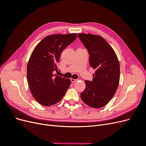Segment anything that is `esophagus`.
Wrapping results in <instances>:
<instances>
[{
  "label": "esophagus",
  "instance_id": "34e87169",
  "mask_svg": "<svg viewBox=\"0 0 146 146\" xmlns=\"http://www.w3.org/2000/svg\"><path fill=\"white\" fill-rule=\"evenodd\" d=\"M70 81H71L72 83H74V82H76L77 81V79H74V78H70Z\"/></svg>",
  "mask_w": 146,
  "mask_h": 146
}]
</instances>
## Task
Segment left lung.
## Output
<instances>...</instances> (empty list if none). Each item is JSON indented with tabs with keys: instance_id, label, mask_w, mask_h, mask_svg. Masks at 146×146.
Returning <instances> with one entry per match:
<instances>
[{
	"instance_id": "obj_1",
	"label": "left lung",
	"mask_w": 146,
	"mask_h": 146,
	"mask_svg": "<svg viewBox=\"0 0 146 146\" xmlns=\"http://www.w3.org/2000/svg\"><path fill=\"white\" fill-rule=\"evenodd\" d=\"M78 37L90 55V65L95 70L92 81L86 80V88L80 94L87 105L99 108L107 105L117 89L120 66L113 48L99 35L78 33Z\"/></svg>"
}]
</instances>
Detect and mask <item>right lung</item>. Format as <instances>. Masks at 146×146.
Wrapping results in <instances>:
<instances>
[{
  "mask_svg": "<svg viewBox=\"0 0 146 146\" xmlns=\"http://www.w3.org/2000/svg\"><path fill=\"white\" fill-rule=\"evenodd\" d=\"M76 33L47 36L35 47L27 65L31 92L38 103L50 106L60 102L70 85L69 78L53 75L61 52L75 41Z\"/></svg>",
  "mask_w": 146,
  "mask_h": 146,
  "instance_id": "add662e5",
  "label": "right lung"
}]
</instances>
